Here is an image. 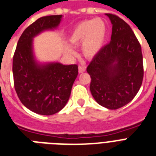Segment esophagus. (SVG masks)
Segmentation results:
<instances>
[{
    "mask_svg": "<svg viewBox=\"0 0 156 156\" xmlns=\"http://www.w3.org/2000/svg\"><path fill=\"white\" fill-rule=\"evenodd\" d=\"M86 71V66L84 65H79L78 66V72L79 73H83Z\"/></svg>",
    "mask_w": 156,
    "mask_h": 156,
    "instance_id": "esophagus-1",
    "label": "esophagus"
}]
</instances>
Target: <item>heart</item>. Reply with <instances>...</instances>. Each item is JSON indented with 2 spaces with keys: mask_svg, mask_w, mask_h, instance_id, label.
Returning a JSON list of instances; mask_svg holds the SVG:
<instances>
[{
  "mask_svg": "<svg viewBox=\"0 0 156 156\" xmlns=\"http://www.w3.org/2000/svg\"><path fill=\"white\" fill-rule=\"evenodd\" d=\"M107 28L103 20L91 19L82 21L72 30L69 41L74 45H79L82 41V51L87 58L95 56L104 45Z\"/></svg>",
  "mask_w": 156,
  "mask_h": 156,
  "instance_id": "1",
  "label": "heart"
}]
</instances>
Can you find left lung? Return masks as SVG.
I'll return each instance as SVG.
<instances>
[{"instance_id": "1", "label": "left lung", "mask_w": 156, "mask_h": 156, "mask_svg": "<svg viewBox=\"0 0 156 156\" xmlns=\"http://www.w3.org/2000/svg\"><path fill=\"white\" fill-rule=\"evenodd\" d=\"M106 15L112 24L111 41L94 57L87 71L96 102L116 110L129 103L140 90L144 78L143 54L130 25L116 15Z\"/></svg>"}]
</instances>
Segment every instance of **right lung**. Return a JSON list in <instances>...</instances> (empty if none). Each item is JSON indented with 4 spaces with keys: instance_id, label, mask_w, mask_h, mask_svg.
Instances as JSON below:
<instances>
[{
    "instance_id": "obj_1",
    "label": "right lung",
    "mask_w": 156,
    "mask_h": 156,
    "mask_svg": "<svg viewBox=\"0 0 156 156\" xmlns=\"http://www.w3.org/2000/svg\"><path fill=\"white\" fill-rule=\"evenodd\" d=\"M62 16H42L28 26L19 38L12 58L16 94L25 107L39 115H54L65 107L78 74L76 64L41 65L34 59L33 38L44 30L56 28Z\"/></svg>"
}]
</instances>
